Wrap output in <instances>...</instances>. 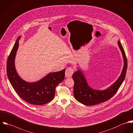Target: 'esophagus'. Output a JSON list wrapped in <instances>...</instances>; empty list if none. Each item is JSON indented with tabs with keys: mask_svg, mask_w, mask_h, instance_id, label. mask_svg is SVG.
Here are the masks:
<instances>
[{
	"mask_svg": "<svg viewBox=\"0 0 133 133\" xmlns=\"http://www.w3.org/2000/svg\"><path fill=\"white\" fill-rule=\"evenodd\" d=\"M74 73V70L72 68H68L65 71V76L71 77Z\"/></svg>",
	"mask_w": 133,
	"mask_h": 133,
	"instance_id": "1",
	"label": "esophagus"
}]
</instances>
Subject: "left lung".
<instances>
[{"label":"left lung","mask_w":133,"mask_h":133,"mask_svg":"<svg viewBox=\"0 0 133 133\" xmlns=\"http://www.w3.org/2000/svg\"><path fill=\"white\" fill-rule=\"evenodd\" d=\"M118 45L121 51L124 62L123 67L119 78L107 88L102 90H96L89 86L81 69L77 68L78 70L72 76L74 81V95L77 101L87 106L95 105L109 99L117 92L125 78L128 67L125 53L119 40L118 41Z\"/></svg>","instance_id":"left-lung-1"}]
</instances>
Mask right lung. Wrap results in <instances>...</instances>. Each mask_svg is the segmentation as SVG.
Returning a JSON list of instances; mask_svg holds the SVG:
<instances>
[{
	"label": "right lung",
	"instance_id": "obj_1",
	"mask_svg": "<svg viewBox=\"0 0 133 133\" xmlns=\"http://www.w3.org/2000/svg\"><path fill=\"white\" fill-rule=\"evenodd\" d=\"M19 36L8 58L6 73L8 79L17 94L25 101L36 105H42L52 101L55 96V88L64 79L65 71L48 73L36 82H27L18 74L15 59L19 46Z\"/></svg>",
	"mask_w": 133,
	"mask_h": 133
}]
</instances>
